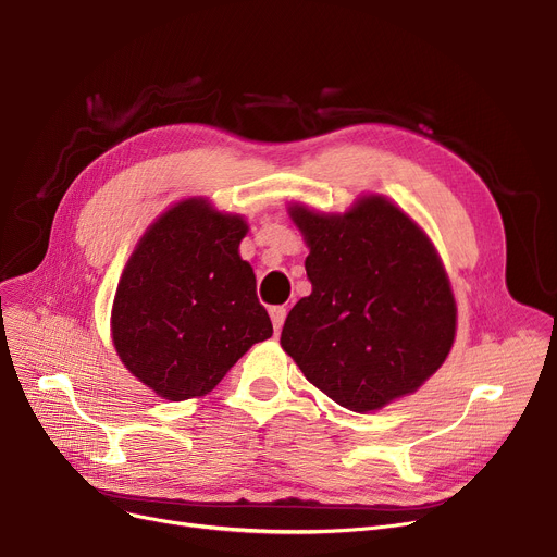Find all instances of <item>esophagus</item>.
Segmentation results:
<instances>
[{"mask_svg":"<svg viewBox=\"0 0 557 557\" xmlns=\"http://www.w3.org/2000/svg\"><path fill=\"white\" fill-rule=\"evenodd\" d=\"M284 318H286V307H282V305L271 307V320H273V327H275L277 334H280V330L284 325Z\"/></svg>","mask_w":557,"mask_h":557,"instance_id":"esophagus-1","label":"esophagus"}]
</instances>
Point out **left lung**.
I'll use <instances>...</instances> for the list:
<instances>
[{
    "label": "left lung",
    "instance_id": "8db88e82",
    "mask_svg": "<svg viewBox=\"0 0 557 557\" xmlns=\"http://www.w3.org/2000/svg\"><path fill=\"white\" fill-rule=\"evenodd\" d=\"M290 216L311 248V296L288 311L282 347L349 411H376L418 391L456 334L449 280L424 232L382 196L343 216L298 205Z\"/></svg>",
    "mask_w": 557,
    "mask_h": 557
}]
</instances>
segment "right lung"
I'll use <instances>...</instances> for the list:
<instances>
[{"mask_svg": "<svg viewBox=\"0 0 557 557\" xmlns=\"http://www.w3.org/2000/svg\"><path fill=\"white\" fill-rule=\"evenodd\" d=\"M248 225L205 200L162 214L131 255L112 307L124 366L160 397L210 393L248 347L273 336L250 263Z\"/></svg>", "mask_w": 557, "mask_h": 557, "instance_id": "1", "label": "right lung"}]
</instances>
